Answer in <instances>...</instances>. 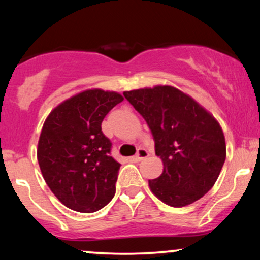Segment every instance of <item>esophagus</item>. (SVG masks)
I'll list each match as a JSON object with an SVG mask.
<instances>
[{
	"label": "esophagus",
	"instance_id": "esophagus-1",
	"mask_svg": "<svg viewBox=\"0 0 260 260\" xmlns=\"http://www.w3.org/2000/svg\"><path fill=\"white\" fill-rule=\"evenodd\" d=\"M148 156H149V152H148L147 149H144V148H140V149H138V150H137L136 159H137V161H142V159L147 158Z\"/></svg>",
	"mask_w": 260,
	"mask_h": 260
}]
</instances>
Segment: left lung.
<instances>
[{
  "mask_svg": "<svg viewBox=\"0 0 260 260\" xmlns=\"http://www.w3.org/2000/svg\"><path fill=\"white\" fill-rule=\"evenodd\" d=\"M143 117L163 162L157 179L149 180L152 193L172 207H183L204 197L226 159L225 136L211 113L173 86L124 92Z\"/></svg>",
  "mask_w": 260,
  "mask_h": 260,
  "instance_id": "1",
  "label": "left lung"
}]
</instances>
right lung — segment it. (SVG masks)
<instances>
[{"label":"right lung","instance_id":"right-lung-1","mask_svg":"<svg viewBox=\"0 0 260 260\" xmlns=\"http://www.w3.org/2000/svg\"><path fill=\"white\" fill-rule=\"evenodd\" d=\"M117 92L87 90L49 113L38 144L42 176L59 201L76 212L93 213L115 197L120 165L102 122L123 101Z\"/></svg>","mask_w":260,"mask_h":260}]
</instances>
